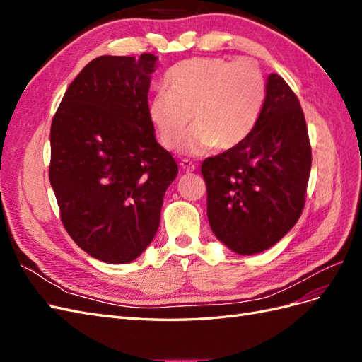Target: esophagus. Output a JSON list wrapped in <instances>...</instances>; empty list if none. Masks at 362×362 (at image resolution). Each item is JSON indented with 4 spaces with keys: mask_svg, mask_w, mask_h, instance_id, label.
Returning <instances> with one entry per match:
<instances>
[{
    "mask_svg": "<svg viewBox=\"0 0 362 362\" xmlns=\"http://www.w3.org/2000/svg\"><path fill=\"white\" fill-rule=\"evenodd\" d=\"M180 166H181V169L185 170V172H194V170H196V166H194V164H193L192 161H189V160H182V161L180 163Z\"/></svg>",
    "mask_w": 362,
    "mask_h": 362,
    "instance_id": "esophagus-1",
    "label": "esophagus"
}]
</instances>
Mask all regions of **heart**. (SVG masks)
<instances>
[{
    "label": "heart",
    "instance_id": "b5f03b06",
    "mask_svg": "<svg viewBox=\"0 0 362 362\" xmlns=\"http://www.w3.org/2000/svg\"><path fill=\"white\" fill-rule=\"evenodd\" d=\"M164 86L151 96L148 119L158 144L172 151L181 144L192 117L194 128L182 144L189 156L242 145L266 101L264 76L247 59L185 60L168 72Z\"/></svg>",
    "mask_w": 362,
    "mask_h": 362
}]
</instances>
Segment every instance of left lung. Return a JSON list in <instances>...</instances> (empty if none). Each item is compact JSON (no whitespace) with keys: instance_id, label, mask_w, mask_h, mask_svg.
Segmentation results:
<instances>
[{"instance_id":"obj_1","label":"left lung","mask_w":362,"mask_h":362,"mask_svg":"<svg viewBox=\"0 0 362 362\" xmlns=\"http://www.w3.org/2000/svg\"><path fill=\"white\" fill-rule=\"evenodd\" d=\"M311 170L308 129L298 96L270 74L249 137L202 163L211 231L238 255L276 245L299 221Z\"/></svg>"}]
</instances>
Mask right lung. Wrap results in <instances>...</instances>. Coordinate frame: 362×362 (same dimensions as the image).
<instances>
[{
	"label": "right lung",
	"mask_w": 362,
	"mask_h": 362,
	"mask_svg": "<svg viewBox=\"0 0 362 362\" xmlns=\"http://www.w3.org/2000/svg\"><path fill=\"white\" fill-rule=\"evenodd\" d=\"M157 57L101 56L75 76L51 125L49 182L63 226L90 257L127 264L160 226L178 166L148 119Z\"/></svg>",
	"instance_id": "add662e5"
}]
</instances>
